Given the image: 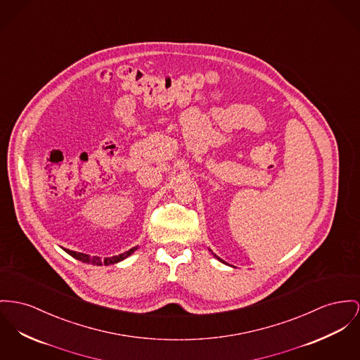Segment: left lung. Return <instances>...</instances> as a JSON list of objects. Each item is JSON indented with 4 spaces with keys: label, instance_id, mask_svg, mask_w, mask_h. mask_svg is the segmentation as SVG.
Returning a JSON list of instances; mask_svg holds the SVG:
<instances>
[{
    "label": "left lung",
    "instance_id": "left-lung-1",
    "mask_svg": "<svg viewBox=\"0 0 360 360\" xmlns=\"http://www.w3.org/2000/svg\"><path fill=\"white\" fill-rule=\"evenodd\" d=\"M214 257H216L217 259H218V261H221V262H222V264H225V262H224V261H222V259H221V258H218V257H217V255H214Z\"/></svg>",
    "mask_w": 360,
    "mask_h": 360
}]
</instances>
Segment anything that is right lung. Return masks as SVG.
<instances>
[{
  "mask_svg": "<svg viewBox=\"0 0 360 360\" xmlns=\"http://www.w3.org/2000/svg\"><path fill=\"white\" fill-rule=\"evenodd\" d=\"M136 250H138V247H134V248H131V250H128V251L122 252L120 255H115V257H109V258L102 259V258H99V257H90V255L83 254V252H76V251H71V250L64 248V251H65V252H68V254H70L71 257H73L75 259L82 261V262H84V264H96V266H102V264L108 266V264H117V262H120L122 259L128 258V257H129L131 254H134Z\"/></svg>",
  "mask_w": 360,
  "mask_h": 360,
  "instance_id": "add662e5",
  "label": "right lung"
}]
</instances>
